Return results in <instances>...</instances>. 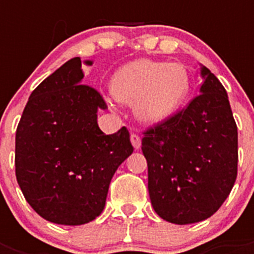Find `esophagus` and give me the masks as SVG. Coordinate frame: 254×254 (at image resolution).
Here are the masks:
<instances>
[{
	"label": "esophagus",
	"mask_w": 254,
	"mask_h": 254,
	"mask_svg": "<svg viewBox=\"0 0 254 254\" xmlns=\"http://www.w3.org/2000/svg\"><path fill=\"white\" fill-rule=\"evenodd\" d=\"M130 142L134 149H139V147H141V138H139V135L135 134V133H133V134L130 135Z\"/></svg>",
	"instance_id": "esophagus-1"
}]
</instances>
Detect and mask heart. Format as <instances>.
Instances as JSON below:
<instances>
[{"label": "heart", "mask_w": 254, "mask_h": 254, "mask_svg": "<svg viewBox=\"0 0 254 254\" xmlns=\"http://www.w3.org/2000/svg\"><path fill=\"white\" fill-rule=\"evenodd\" d=\"M117 101L133 104L135 117L159 124L182 107L190 91L187 69L178 63L138 59L117 69L111 83Z\"/></svg>", "instance_id": "b5f03b06"}]
</instances>
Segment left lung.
I'll return each instance as SVG.
<instances>
[{
  "label": "left lung",
  "instance_id": "obj_1",
  "mask_svg": "<svg viewBox=\"0 0 254 254\" xmlns=\"http://www.w3.org/2000/svg\"><path fill=\"white\" fill-rule=\"evenodd\" d=\"M200 75V95L142 138L151 205L174 224L212 216L237 177V127L228 95L204 65Z\"/></svg>",
  "mask_w": 254,
  "mask_h": 254
}]
</instances>
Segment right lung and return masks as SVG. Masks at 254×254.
<instances>
[{
    "label": "right lung",
    "instance_id": "add662e5",
    "mask_svg": "<svg viewBox=\"0 0 254 254\" xmlns=\"http://www.w3.org/2000/svg\"><path fill=\"white\" fill-rule=\"evenodd\" d=\"M91 65V61H85ZM80 58L65 62L30 95L15 133V175L46 220L80 225L103 212L116 170L133 153L125 127L104 134L103 96L83 83Z\"/></svg>",
    "mask_w": 254,
    "mask_h": 254
}]
</instances>
